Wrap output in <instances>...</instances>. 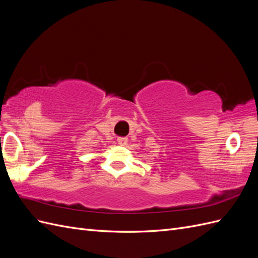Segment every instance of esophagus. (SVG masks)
Wrapping results in <instances>:
<instances>
[{"label": "esophagus", "instance_id": "34e87169", "mask_svg": "<svg viewBox=\"0 0 258 258\" xmlns=\"http://www.w3.org/2000/svg\"><path fill=\"white\" fill-rule=\"evenodd\" d=\"M117 142H118V144H120V145H124V144H127L128 139L124 137H119V138H117Z\"/></svg>", "mask_w": 258, "mask_h": 258}]
</instances>
